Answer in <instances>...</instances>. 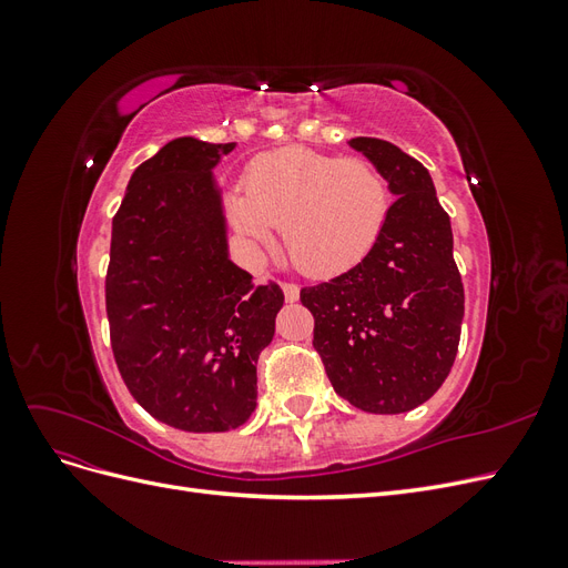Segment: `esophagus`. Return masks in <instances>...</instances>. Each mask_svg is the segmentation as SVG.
I'll return each instance as SVG.
<instances>
[{
	"label": "esophagus",
	"mask_w": 568,
	"mask_h": 568,
	"mask_svg": "<svg viewBox=\"0 0 568 568\" xmlns=\"http://www.w3.org/2000/svg\"><path fill=\"white\" fill-rule=\"evenodd\" d=\"M282 291H284V298L288 301V303H294V301H298V284H294V282H282Z\"/></svg>",
	"instance_id": "1"
}]
</instances>
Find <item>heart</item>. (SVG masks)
<instances>
[{"label": "heart", "mask_w": 568, "mask_h": 568, "mask_svg": "<svg viewBox=\"0 0 568 568\" xmlns=\"http://www.w3.org/2000/svg\"><path fill=\"white\" fill-rule=\"evenodd\" d=\"M388 211V184L372 161L305 146L257 156L246 173V192L230 196L239 232L272 246L277 227H284L291 263L313 277H334L363 263L379 242Z\"/></svg>", "instance_id": "heart-1"}]
</instances>
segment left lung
Returning <instances> with one entry per match:
<instances>
[{
	"label": "left lung",
	"instance_id": "obj_1",
	"mask_svg": "<svg viewBox=\"0 0 568 568\" xmlns=\"http://www.w3.org/2000/svg\"><path fill=\"white\" fill-rule=\"evenodd\" d=\"M398 196L363 263L301 288L313 313V346L334 390L372 415L426 403L453 369L464 286L453 257L450 215L428 170L395 144L355 136Z\"/></svg>",
	"mask_w": 568,
	"mask_h": 568
}]
</instances>
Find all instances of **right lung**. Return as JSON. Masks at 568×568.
Wrapping results in <instances>:
<instances>
[{"label": "right lung", "instance_id": "1", "mask_svg": "<svg viewBox=\"0 0 568 568\" xmlns=\"http://www.w3.org/2000/svg\"><path fill=\"white\" fill-rule=\"evenodd\" d=\"M234 149L168 142L134 170L113 215L106 270L111 351L151 417L194 434L230 432L255 409V365L282 288L227 257L211 170Z\"/></svg>", "mask_w": 568, "mask_h": 568}]
</instances>
